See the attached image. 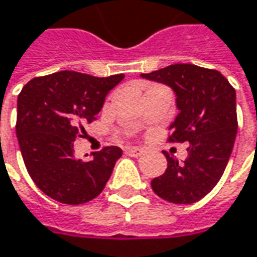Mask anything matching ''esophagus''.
Listing matches in <instances>:
<instances>
[{
  "instance_id": "34e87169",
  "label": "esophagus",
  "mask_w": 257,
  "mask_h": 257,
  "mask_svg": "<svg viewBox=\"0 0 257 257\" xmlns=\"http://www.w3.org/2000/svg\"><path fill=\"white\" fill-rule=\"evenodd\" d=\"M143 153V148H138V147H128V148H126V154L131 156V157H140Z\"/></svg>"
}]
</instances>
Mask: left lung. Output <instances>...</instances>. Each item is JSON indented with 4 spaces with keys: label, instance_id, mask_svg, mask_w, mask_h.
<instances>
[{
    "label": "left lung",
    "instance_id": "left-lung-1",
    "mask_svg": "<svg viewBox=\"0 0 257 257\" xmlns=\"http://www.w3.org/2000/svg\"><path fill=\"white\" fill-rule=\"evenodd\" d=\"M141 77L173 90L179 113L169 128V141L189 144L183 163L164 153L167 169L151 180V188L172 204H193L218 183L231 156L235 90L218 71L192 64H174Z\"/></svg>",
    "mask_w": 257,
    "mask_h": 257
}]
</instances>
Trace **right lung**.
Returning <instances> with one entry per match:
<instances>
[{"mask_svg": "<svg viewBox=\"0 0 257 257\" xmlns=\"http://www.w3.org/2000/svg\"><path fill=\"white\" fill-rule=\"evenodd\" d=\"M123 74L93 77L61 71L30 80L17 98L16 134L26 169L45 195L61 204L80 205L104 189L119 147H104L90 161L74 156V141L101 110Z\"/></svg>", "mask_w": 257, "mask_h": 257, "instance_id": "right-lung-1", "label": "right lung"}]
</instances>
